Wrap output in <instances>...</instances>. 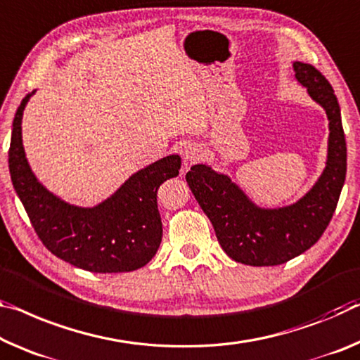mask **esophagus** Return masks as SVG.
<instances>
[{"label": "esophagus", "mask_w": 360, "mask_h": 360, "mask_svg": "<svg viewBox=\"0 0 360 360\" xmlns=\"http://www.w3.org/2000/svg\"><path fill=\"white\" fill-rule=\"evenodd\" d=\"M182 155H184L186 163L197 162V160L202 157V149L197 144H189V146L184 147V152H182Z\"/></svg>", "instance_id": "esophagus-1"}]
</instances>
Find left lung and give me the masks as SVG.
I'll list each match as a JSON object with an SVG mask.
<instances>
[{
	"instance_id": "1",
	"label": "left lung",
	"mask_w": 360,
	"mask_h": 360,
	"mask_svg": "<svg viewBox=\"0 0 360 360\" xmlns=\"http://www.w3.org/2000/svg\"><path fill=\"white\" fill-rule=\"evenodd\" d=\"M295 78L323 107L328 118L327 163L312 189L298 202L261 208L227 174L208 165H193L186 181L233 261L248 266H277L316 243L335 213L346 179V139L338 99L317 68L293 62Z\"/></svg>"
}]
</instances>
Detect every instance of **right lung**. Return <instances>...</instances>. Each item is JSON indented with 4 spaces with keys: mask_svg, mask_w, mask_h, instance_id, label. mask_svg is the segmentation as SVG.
Returning <instances> with one entry per match:
<instances>
[{
    "mask_svg": "<svg viewBox=\"0 0 360 360\" xmlns=\"http://www.w3.org/2000/svg\"><path fill=\"white\" fill-rule=\"evenodd\" d=\"M33 94L35 91L27 94L15 112L9 173L39 240L57 258L89 272H129L146 266L155 256L163 233L157 191L179 174L181 157L168 155L139 169L96 207L67 203L37 179L25 158L22 115Z\"/></svg>",
    "mask_w": 360,
    "mask_h": 360,
    "instance_id": "obj_1",
    "label": "right lung"
}]
</instances>
